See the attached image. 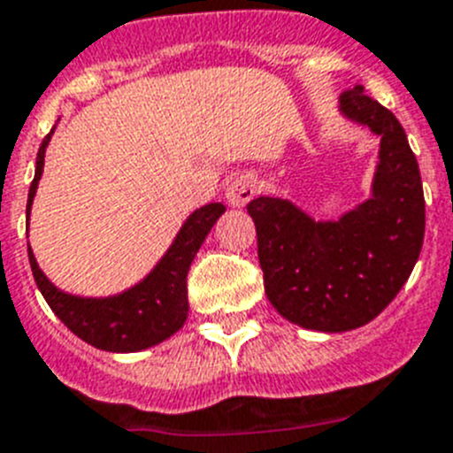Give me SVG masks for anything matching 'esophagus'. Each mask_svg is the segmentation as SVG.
Segmentation results:
<instances>
[{"label":"esophagus","instance_id":"1","mask_svg":"<svg viewBox=\"0 0 453 453\" xmlns=\"http://www.w3.org/2000/svg\"><path fill=\"white\" fill-rule=\"evenodd\" d=\"M256 195V181L250 177V174H240V177L231 179L229 183H226V202L231 203V206L240 208L245 206L250 199H254Z\"/></svg>","mask_w":453,"mask_h":453}]
</instances>
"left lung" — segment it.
Masks as SVG:
<instances>
[{"label":"left lung","instance_id":"1","mask_svg":"<svg viewBox=\"0 0 453 453\" xmlns=\"http://www.w3.org/2000/svg\"><path fill=\"white\" fill-rule=\"evenodd\" d=\"M340 113L381 138L370 199L326 222L290 199L247 203L267 299L288 322L324 334L358 329L381 313L408 281L424 240L422 177L399 119L363 86L340 95Z\"/></svg>","mask_w":453,"mask_h":453}]
</instances>
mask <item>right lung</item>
<instances>
[{"instance_id":"right-lung-1","label":"right lung","mask_w":453,"mask_h":453,"mask_svg":"<svg viewBox=\"0 0 453 453\" xmlns=\"http://www.w3.org/2000/svg\"><path fill=\"white\" fill-rule=\"evenodd\" d=\"M51 134L54 129L45 135L38 150V158H35V177L31 181L29 202H27V226H29L31 203H34L42 167H45V150L50 145ZM224 211L226 208L219 202L197 208L183 222L174 242L163 254L161 261L156 263L154 270L142 281L113 297H77V295L58 290L47 279L45 272L40 270L29 247V263L35 286L42 292V297L50 303L56 318L61 319L72 334L86 340L88 345L104 351H118V354L154 347L177 334L186 322L188 270Z\"/></svg>"}]
</instances>
